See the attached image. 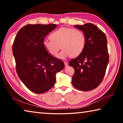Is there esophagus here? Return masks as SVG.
Returning <instances> with one entry per match:
<instances>
[{"instance_id":"esophagus-1","label":"esophagus","mask_w":123,"mask_h":123,"mask_svg":"<svg viewBox=\"0 0 123 123\" xmlns=\"http://www.w3.org/2000/svg\"><path fill=\"white\" fill-rule=\"evenodd\" d=\"M64 65H65L66 67H67L68 66V62H67V61H64Z\"/></svg>"}]
</instances>
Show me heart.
Wrapping results in <instances>:
<instances>
[{
	"mask_svg": "<svg viewBox=\"0 0 123 123\" xmlns=\"http://www.w3.org/2000/svg\"><path fill=\"white\" fill-rule=\"evenodd\" d=\"M49 38L50 40L47 39L43 42V46L48 53L54 56H56L61 47L63 50L59 57L78 56L86 46V36L84 32L79 29L60 28L52 33Z\"/></svg>",
	"mask_w": 123,
	"mask_h": 123,
	"instance_id": "obj_1",
	"label": "heart"
}]
</instances>
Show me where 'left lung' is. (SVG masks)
Segmentation results:
<instances>
[{"mask_svg": "<svg viewBox=\"0 0 123 123\" xmlns=\"http://www.w3.org/2000/svg\"><path fill=\"white\" fill-rule=\"evenodd\" d=\"M86 36V46L82 53L69 62L75 72L72 78L74 87L82 91L96 88L105 76L109 55L105 34L95 25H75Z\"/></svg>", "mask_w": 123, "mask_h": 123, "instance_id": "1", "label": "left lung"}]
</instances>
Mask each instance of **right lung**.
<instances>
[{
	"mask_svg": "<svg viewBox=\"0 0 123 123\" xmlns=\"http://www.w3.org/2000/svg\"><path fill=\"white\" fill-rule=\"evenodd\" d=\"M56 26L54 24L26 25L18 31L12 45L18 76L29 90L37 94L53 88L56 74L64 67L63 61L53 57L43 46L45 36Z\"/></svg>",
	"mask_w": 123,
	"mask_h": 123,
	"instance_id": "add662e5",
	"label": "right lung"
}]
</instances>
